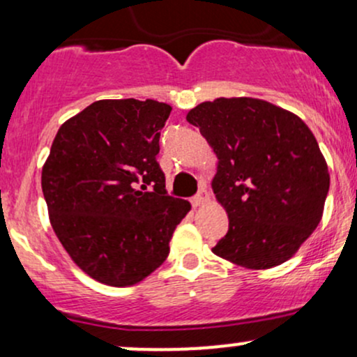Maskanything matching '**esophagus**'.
I'll use <instances>...</instances> for the list:
<instances>
[{
    "instance_id": "34e87169",
    "label": "esophagus",
    "mask_w": 357,
    "mask_h": 357,
    "mask_svg": "<svg viewBox=\"0 0 357 357\" xmlns=\"http://www.w3.org/2000/svg\"><path fill=\"white\" fill-rule=\"evenodd\" d=\"M208 202H210V192H208L206 190H202V191L198 192V195L195 196V198L191 199L192 206H195V208L203 206V204H206Z\"/></svg>"
}]
</instances>
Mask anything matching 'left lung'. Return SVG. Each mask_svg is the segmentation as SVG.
Segmentation results:
<instances>
[{
    "mask_svg": "<svg viewBox=\"0 0 357 357\" xmlns=\"http://www.w3.org/2000/svg\"><path fill=\"white\" fill-rule=\"evenodd\" d=\"M186 121L218 158L211 188L230 225L213 253L250 270L292 258L322 220L331 183L312 130L253 97L202 102Z\"/></svg>",
    "mask_w": 357,
    "mask_h": 357,
    "instance_id": "8db88e82",
    "label": "left lung"
}]
</instances>
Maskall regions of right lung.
Segmentation results:
<instances>
[{"mask_svg":"<svg viewBox=\"0 0 357 357\" xmlns=\"http://www.w3.org/2000/svg\"><path fill=\"white\" fill-rule=\"evenodd\" d=\"M171 105L97 100L65 121L42 169L53 231L93 280L130 287L161 267L191 210L166 196L155 155Z\"/></svg>","mask_w":357,"mask_h":357,"instance_id":"1","label":"right lung"}]
</instances>
